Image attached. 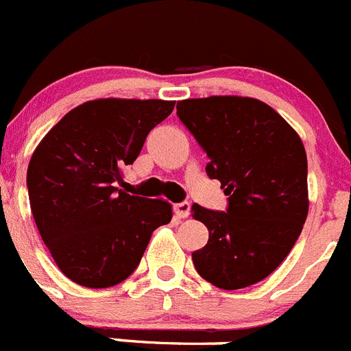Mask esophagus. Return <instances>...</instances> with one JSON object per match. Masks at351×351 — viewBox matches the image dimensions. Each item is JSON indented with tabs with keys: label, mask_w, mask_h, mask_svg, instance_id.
I'll use <instances>...</instances> for the list:
<instances>
[{
	"label": "esophagus",
	"mask_w": 351,
	"mask_h": 351,
	"mask_svg": "<svg viewBox=\"0 0 351 351\" xmlns=\"http://www.w3.org/2000/svg\"><path fill=\"white\" fill-rule=\"evenodd\" d=\"M173 210H175V215L178 217V219H187L189 215H191V204L189 203H178L173 206Z\"/></svg>",
	"instance_id": "34e87169"
}]
</instances>
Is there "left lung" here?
Here are the masks:
<instances>
[{
	"label": "left lung",
	"instance_id": "obj_1",
	"mask_svg": "<svg viewBox=\"0 0 351 351\" xmlns=\"http://www.w3.org/2000/svg\"><path fill=\"white\" fill-rule=\"evenodd\" d=\"M176 115L206 152L208 176L229 201L227 211L192 206L210 232L206 246L192 254L195 269L223 290L258 283L285 261L308 217L304 145L254 97L183 99Z\"/></svg>",
	"mask_w": 351,
	"mask_h": 351
}]
</instances>
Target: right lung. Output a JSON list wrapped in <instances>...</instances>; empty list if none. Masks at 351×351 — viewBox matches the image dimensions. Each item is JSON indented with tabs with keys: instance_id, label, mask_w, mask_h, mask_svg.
Masks as SVG:
<instances>
[{
	"instance_id": "add662e5",
	"label": "right lung",
	"mask_w": 351,
	"mask_h": 351,
	"mask_svg": "<svg viewBox=\"0 0 351 351\" xmlns=\"http://www.w3.org/2000/svg\"><path fill=\"white\" fill-rule=\"evenodd\" d=\"M175 108L162 99H94L66 113L27 166L31 211L59 269L82 287L124 282L171 204L122 191V168Z\"/></svg>"
}]
</instances>
